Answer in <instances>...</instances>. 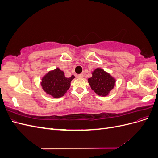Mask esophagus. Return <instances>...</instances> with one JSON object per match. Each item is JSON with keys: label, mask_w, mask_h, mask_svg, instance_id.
<instances>
[{"label": "esophagus", "mask_w": 158, "mask_h": 158, "mask_svg": "<svg viewBox=\"0 0 158 158\" xmlns=\"http://www.w3.org/2000/svg\"><path fill=\"white\" fill-rule=\"evenodd\" d=\"M77 76H78V78H84V74H78Z\"/></svg>", "instance_id": "obj_1"}]
</instances>
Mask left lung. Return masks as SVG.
<instances>
[{"mask_svg": "<svg viewBox=\"0 0 158 158\" xmlns=\"http://www.w3.org/2000/svg\"><path fill=\"white\" fill-rule=\"evenodd\" d=\"M91 88L102 96H106L114 85L115 80L102 69H95L92 73V77L88 79Z\"/></svg>", "mask_w": 158, "mask_h": 158, "instance_id": "obj_1", "label": "left lung"}]
</instances>
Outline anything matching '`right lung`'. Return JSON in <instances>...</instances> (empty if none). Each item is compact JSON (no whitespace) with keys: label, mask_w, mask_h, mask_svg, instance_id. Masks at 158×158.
Instances as JSON below:
<instances>
[{"label":"right lung","mask_w":158,"mask_h":158,"mask_svg":"<svg viewBox=\"0 0 158 158\" xmlns=\"http://www.w3.org/2000/svg\"><path fill=\"white\" fill-rule=\"evenodd\" d=\"M74 76L66 78L59 69L50 71L42 79L41 86L45 92L55 98L63 96L70 86V82Z\"/></svg>","instance_id":"obj_1"}]
</instances>
